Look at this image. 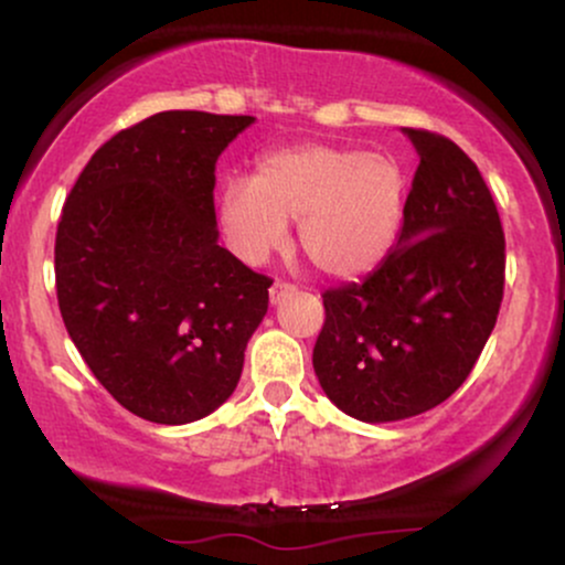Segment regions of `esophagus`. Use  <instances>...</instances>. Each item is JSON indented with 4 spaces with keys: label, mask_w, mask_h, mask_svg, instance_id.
<instances>
[{
    "label": "esophagus",
    "mask_w": 565,
    "mask_h": 565,
    "mask_svg": "<svg viewBox=\"0 0 565 565\" xmlns=\"http://www.w3.org/2000/svg\"><path fill=\"white\" fill-rule=\"evenodd\" d=\"M295 287L291 284H284V281H276L274 287H270V305H281L287 297L295 295Z\"/></svg>",
    "instance_id": "esophagus-1"
}]
</instances>
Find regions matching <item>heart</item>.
Here are the masks:
<instances>
[{"label": "heart", "mask_w": 565, "mask_h": 565, "mask_svg": "<svg viewBox=\"0 0 565 565\" xmlns=\"http://www.w3.org/2000/svg\"><path fill=\"white\" fill-rule=\"evenodd\" d=\"M217 220L244 263L260 265L297 242L316 270L359 281L387 263L406 220V172L387 153L327 142L278 148L257 161L252 180L220 188Z\"/></svg>", "instance_id": "b5f03b06"}]
</instances>
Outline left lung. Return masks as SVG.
I'll list each match as a JSON object with an SVG mask.
<instances>
[{
  "instance_id": "left-lung-1",
  "label": "left lung",
  "mask_w": 565,
  "mask_h": 565,
  "mask_svg": "<svg viewBox=\"0 0 565 565\" xmlns=\"http://www.w3.org/2000/svg\"><path fill=\"white\" fill-rule=\"evenodd\" d=\"M404 135L419 167L398 246L364 284L323 295L313 348L327 398L372 425L430 412L468 380L504 289V233L478 167L440 135Z\"/></svg>"
}]
</instances>
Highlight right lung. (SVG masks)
I'll return each mask as SVG.
<instances>
[{
    "instance_id": "obj_1",
    "label": "right lung",
    "mask_w": 565,
    "mask_h": 565,
    "mask_svg": "<svg viewBox=\"0 0 565 565\" xmlns=\"http://www.w3.org/2000/svg\"><path fill=\"white\" fill-rule=\"evenodd\" d=\"M255 116L161 111L103 142L55 236L63 323L148 423H196L236 391L274 281L217 244L215 164Z\"/></svg>"
}]
</instances>
